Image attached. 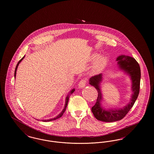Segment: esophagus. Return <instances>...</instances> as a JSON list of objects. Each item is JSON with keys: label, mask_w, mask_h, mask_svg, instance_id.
Instances as JSON below:
<instances>
[{"label": "esophagus", "mask_w": 154, "mask_h": 154, "mask_svg": "<svg viewBox=\"0 0 154 154\" xmlns=\"http://www.w3.org/2000/svg\"><path fill=\"white\" fill-rule=\"evenodd\" d=\"M86 83H87V80L85 79H82L79 82V87L80 88H84L85 85H86Z\"/></svg>", "instance_id": "1"}]
</instances>
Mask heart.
<instances>
[{"label":"heart","mask_w":154,"mask_h":154,"mask_svg":"<svg viewBox=\"0 0 154 154\" xmlns=\"http://www.w3.org/2000/svg\"><path fill=\"white\" fill-rule=\"evenodd\" d=\"M96 57V55L94 56V58H95ZM106 63H107V58L106 57H102L97 59V60L94 63L93 66L92 67L91 73L95 74L100 73L103 70V69L106 65Z\"/></svg>","instance_id":"b5f03b06"}]
</instances>
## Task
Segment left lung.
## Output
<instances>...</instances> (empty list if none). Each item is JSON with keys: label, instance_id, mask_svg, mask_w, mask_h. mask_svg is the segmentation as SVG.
I'll use <instances>...</instances> for the list:
<instances>
[{"label": "left lung", "instance_id": "left-lung-1", "mask_svg": "<svg viewBox=\"0 0 154 154\" xmlns=\"http://www.w3.org/2000/svg\"><path fill=\"white\" fill-rule=\"evenodd\" d=\"M120 69L129 74L132 82V90L133 92L130 103L124 108L118 110H105L101 106L100 102L102 99L100 89V83L102 80V75L99 74L89 79V84L96 89L98 96L95 104L92 107V112L94 117L99 121L106 122H112L122 119L134 105L139 94L141 71L139 64L136 59L129 56L121 55L117 58Z\"/></svg>", "mask_w": 154, "mask_h": 154}]
</instances>
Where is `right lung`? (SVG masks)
Wrapping results in <instances>:
<instances>
[{"label": "right lung", "mask_w": 154, "mask_h": 154, "mask_svg": "<svg viewBox=\"0 0 154 154\" xmlns=\"http://www.w3.org/2000/svg\"><path fill=\"white\" fill-rule=\"evenodd\" d=\"M24 57H25V56L22 58L21 59H20V60H19V62H18V63H17V66L15 67V72H14V77L15 78V76H16V72H17V67H18V65L20 64V63L21 62L22 60V59L24 58ZM74 91H75V89H72L70 92V94H72V93H73L74 92ZM69 96L68 95L67 97H66V102H65V107H64V109H63V110L62 111V112L58 115L57 117H55V118H51V119H45V120H42L43 122H49V121H54V120H55V119H58L59 118L61 117L62 116H63V113L65 112V110H66V107H67V104H68V101H69Z\"/></svg>", "instance_id": "right-lung-1"}]
</instances>
